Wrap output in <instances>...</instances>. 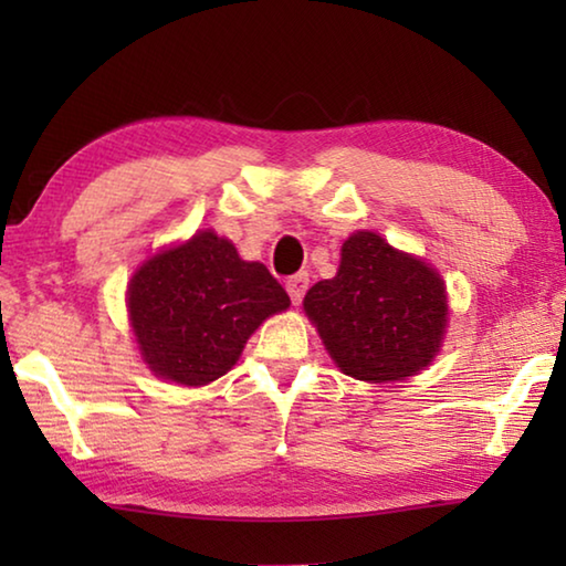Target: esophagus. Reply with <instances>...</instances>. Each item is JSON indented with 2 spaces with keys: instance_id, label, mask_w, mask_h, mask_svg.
<instances>
[{
  "instance_id": "1",
  "label": "esophagus",
  "mask_w": 566,
  "mask_h": 566,
  "mask_svg": "<svg viewBox=\"0 0 566 566\" xmlns=\"http://www.w3.org/2000/svg\"><path fill=\"white\" fill-rule=\"evenodd\" d=\"M306 286H310V274H306V272H300V274H294V276H290V280H286V292H290L294 304L302 302Z\"/></svg>"
}]
</instances>
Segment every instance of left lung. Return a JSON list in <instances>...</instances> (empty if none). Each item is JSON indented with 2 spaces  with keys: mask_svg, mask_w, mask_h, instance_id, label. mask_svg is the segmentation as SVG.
<instances>
[{
  "mask_svg": "<svg viewBox=\"0 0 566 566\" xmlns=\"http://www.w3.org/2000/svg\"><path fill=\"white\" fill-rule=\"evenodd\" d=\"M304 310L339 369L361 381L417 375L432 361L447 327L439 274L375 232L344 242L337 276L314 284Z\"/></svg>",
  "mask_w": 566,
  "mask_h": 566,
  "instance_id": "1",
  "label": "left lung"
}]
</instances>
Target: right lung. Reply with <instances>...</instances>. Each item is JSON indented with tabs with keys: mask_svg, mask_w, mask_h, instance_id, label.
<instances>
[{
	"mask_svg": "<svg viewBox=\"0 0 566 566\" xmlns=\"http://www.w3.org/2000/svg\"><path fill=\"white\" fill-rule=\"evenodd\" d=\"M127 304L149 369L199 387L232 369L249 334L286 310L290 294L264 264L239 260L229 239L199 232L142 264Z\"/></svg>",
	"mask_w": 566,
	"mask_h": 566,
	"instance_id": "right-lung-1",
	"label": "right lung"
}]
</instances>
